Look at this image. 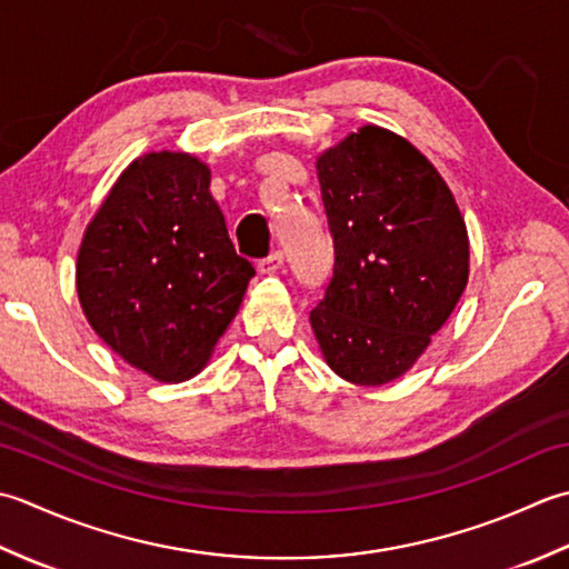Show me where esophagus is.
Returning <instances> with one entry per match:
<instances>
[{"label":"esophagus","instance_id":"34e87169","mask_svg":"<svg viewBox=\"0 0 569 569\" xmlns=\"http://www.w3.org/2000/svg\"><path fill=\"white\" fill-rule=\"evenodd\" d=\"M282 262H284V254H282V250H272L268 258H262L260 262H258V270L262 272V274H272V272H277L282 268Z\"/></svg>","mask_w":569,"mask_h":569}]
</instances>
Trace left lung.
<instances>
[{
    "mask_svg": "<svg viewBox=\"0 0 569 569\" xmlns=\"http://www.w3.org/2000/svg\"><path fill=\"white\" fill-rule=\"evenodd\" d=\"M333 274L309 311L327 363L356 386L412 368L469 280L467 226L417 149L366 124L317 159Z\"/></svg>",
    "mask_w": 569,
    "mask_h": 569,
    "instance_id": "1",
    "label": "left lung"
}]
</instances>
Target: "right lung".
Here are the masks:
<instances>
[{"mask_svg":"<svg viewBox=\"0 0 569 569\" xmlns=\"http://www.w3.org/2000/svg\"><path fill=\"white\" fill-rule=\"evenodd\" d=\"M211 171L181 152L132 161L90 220L76 284L90 327L157 380L199 373L254 268L236 252Z\"/></svg>","mask_w":569,"mask_h":569,"instance_id":"right-lung-1","label":"right lung"}]
</instances>
